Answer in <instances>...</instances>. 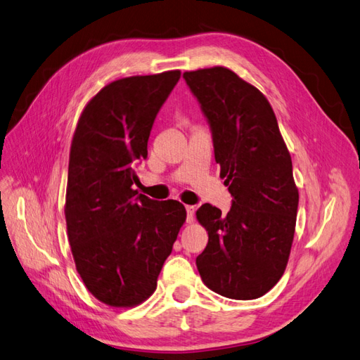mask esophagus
Instances as JSON below:
<instances>
[{"instance_id":"34e87169","label":"esophagus","mask_w":360,"mask_h":360,"mask_svg":"<svg viewBox=\"0 0 360 360\" xmlns=\"http://www.w3.org/2000/svg\"><path fill=\"white\" fill-rule=\"evenodd\" d=\"M195 217V207L193 205H186V222L192 224Z\"/></svg>"}]
</instances>
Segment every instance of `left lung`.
I'll return each instance as SVG.
<instances>
[{"label":"left lung","mask_w":360,"mask_h":360,"mask_svg":"<svg viewBox=\"0 0 360 360\" xmlns=\"http://www.w3.org/2000/svg\"><path fill=\"white\" fill-rule=\"evenodd\" d=\"M212 130L216 163L233 197L226 214L202 204L197 219L209 233L197 267L224 297L264 296L284 275L299 192L292 163L270 103L226 68L184 72Z\"/></svg>","instance_id":"obj_1"}]
</instances>
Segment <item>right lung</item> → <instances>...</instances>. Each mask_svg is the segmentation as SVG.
Returning <instances> with one entry per match:
<instances>
[{
	"label": "right lung",
	"instance_id": "right-lung-1",
	"mask_svg": "<svg viewBox=\"0 0 360 360\" xmlns=\"http://www.w3.org/2000/svg\"><path fill=\"white\" fill-rule=\"evenodd\" d=\"M180 70L108 84L86 103L69 159L66 222L76 270L115 308L150 297L183 222L184 205L132 189L155 118Z\"/></svg>",
	"mask_w": 360,
	"mask_h": 360
}]
</instances>
